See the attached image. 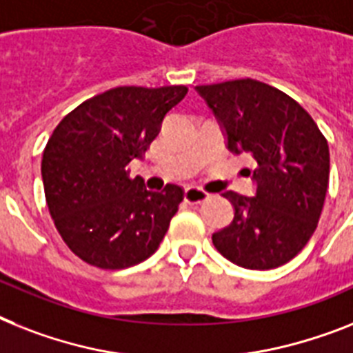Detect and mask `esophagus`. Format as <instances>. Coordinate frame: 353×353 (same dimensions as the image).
<instances>
[{
    "instance_id": "esophagus-1",
    "label": "esophagus",
    "mask_w": 353,
    "mask_h": 353,
    "mask_svg": "<svg viewBox=\"0 0 353 353\" xmlns=\"http://www.w3.org/2000/svg\"><path fill=\"white\" fill-rule=\"evenodd\" d=\"M209 198V193H205L200 188H185L183 191V200L188 203H202Z\"/></svg>"
}]
</instances>
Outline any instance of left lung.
<instances>
[{
    "mask_svg": "<svg viewBox=\"0 0 353 353\" xmlns=\"http://www.w3.org/2000/svg\"><path fill=\"white\" fill-rule=\"evenodd\" d=\"M227 135L252 157L254 196L227 191L234 218L212 234L218 252L243 269L285 265L316 231L327 196L330 153L314 119L281 90L254 79L196 86Z\"/></svg>",
    "mask_w": 353,
    "mask_h": 353,
    "instance_id": "obj_1",
    "label": "left lung"
}]
</instances>
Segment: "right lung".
<instances>
[{
	"mask_svg": "<svg viewBox=\"0 0 353 353\" xmlns=\"http://www.w3.org/2000/svg\"><path fill=\"white\" fill-rule=\"evenodd\" d=\"M185 86H119L79 104L57 124L41 160L46 205L75 256L117 270L148 260L164 240L183 189L148 191L128 165L159 135Z\"/></svg>",
	"mask_w": 353,
	"mask_h": 353,
	"instance_id": "obj_1",
	"label": "right lung"
}]
</instances>
